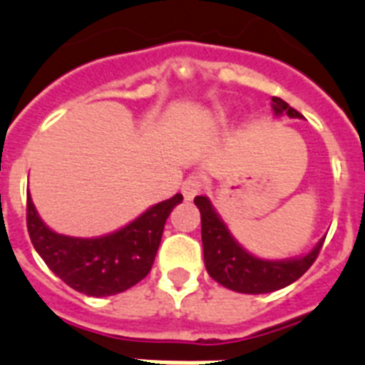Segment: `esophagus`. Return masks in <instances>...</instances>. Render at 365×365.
<instances>
[{"instance_id": "esophagus-1", "label": "esophagus", "mask_w": 365, "mask_h": 365, "mask_svg": "<svg viewBox=\"0 0 365 365\" xmlns=\"http://www.w3.org/2000/svg\"><path fill=\"white\" fill-rule=\"evenodd\" d=\"M205 186V177L201 173H192V175L186 177V180L182 182V195L186 199H193Z\"/></svg>"}]
</instances>
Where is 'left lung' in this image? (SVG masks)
I'll list each match as a JSON object with an SVG mask.
<instances>
[{
    "label": "left lung",
    "mask_w": 365,
    "mask_h": 365,
    "mask_svg": "<svg viewBox=\"0 0 365 365\" xmlns=\"http://www.w3.org/2000/svg\"><path fill=\"white\" fill-rule=\"evenodd\" d=\"M272 108L276 115L285 113L291 118H303L302 113L296 111L278 96H272ZM193 201L201 212V237L206 270L212 279L235 292L265 294L291 285L311 269L325 241L324 237L316 245L314 250L298 259H259L235 243L227 225L219 219L208 199L197 195Z\"/></svg>",
    "instance_id": "8db88e82"
}]
</instances>
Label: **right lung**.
Returning a JSON list of instances; mask_svg holds the SVG:
<instances>
[{"instance_id":"1","label":"right lung","mask_w":365,"mask_h":365,"mask_svg":"<svg viewBox=\"0 0 365 365\" xmlns=\"http://www.w3.org/2000/svg\"><path fill=\"white\" fill-rule=\"evenodd\" d=\"M180 201L182 195L175 193L122 230L80 240L45 227L27 195V230L41 259L71 289L96 298L113 296L146 278L159 250L164 222Z\"/></svg>"}]
</instances>
